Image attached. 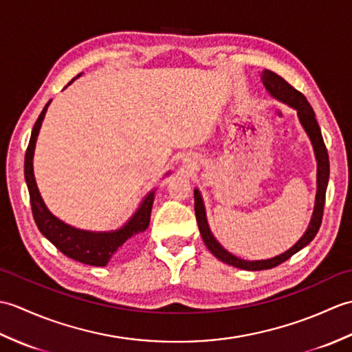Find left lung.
<instances>
[{
    "label": "left lung",
    "mask_w": 352,
    "mask_h": 352,
    "mask_svg": "<svg viewBox=\"0 0 352 352\" xmlns=\"http://www.w3.org/2000/svg\"><path fill=\"white\" fill-rule=\"evenodd\" d=\"M261 81H263L265 87L267 89V92L271 94V96H274L275 100L287 104L289 107L295 109L298 111V118H300L301 125L304 126L305 133H307V136L310 138V142L313 145V151H315V157L318 162V174H316L318 189H316V199H315V210H313L309 228L304 233V236L300 239V241H298L286 252L280 254V256L267 258V260H254V261L242 260V258L233 256V254L228 252L218 241H216L214 236L212 234L210 227H208L203 197H201L198 189L193 190V197H195V216H197L198 228H199L201 237H203V241L208 248V251H210L216 258L223 261V263L231 265L234 267L245 269V271H263V269H272L275 266H278L283 263V261H286L287 258L294 256V254L302 250L304 246H307L313 241V239H315L316 233L319 231L320 222H322L325 192H327V186H328V178H330V160H328V153H327V148L324 144L322 134H320L319 124L315 118V111H313L307 98H305L301 92H298L295 87H292L286 80L281 78L280 76H276L275 72L269 71V69L261 71Z\"/></svg>",
    "instance_id": "obj_1"
}]
</instances>
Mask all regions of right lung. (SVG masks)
<instances>
[{
    "mask_svg": "<svg viewBox=\"0 0 352 352\" xmlns=\"http://www.w3.org/2000/svg\"><path fill=\"white\" fill-rule=\"evenodd\" d=\"M74 81V80H72ZM69 81L68 85H71ZM43 107L42 113L37 118V121L33 126L32 138H30L27 151H25V162H24V175L27 182V188L30 193V203H32V212L37 228L41 233L48 239V241L56 246V248L63 252L66 257L72 260H77L80 263L91 265V266H106L111 256L118 251V248L129 241L130 237L136 236L144 231L149 226V218H151V208L154 203V192L151 190L142 201L139 208L131 218L125 222V226L115 231H87L80 230L76 227H71L65 223L58 218L52 214L47 206H45L43 199L37 189V184L34 180L33 172V155H34V146L37 140V134H39L42 121L47 113V109L50 106ZM168 175V174H166Z\"/></svg>",
    "mask_w": 352,
    "mask_h": 352,
    "instance_id": "obj_1",
    "label": "right lung"
}]
</instances>
